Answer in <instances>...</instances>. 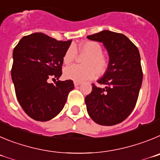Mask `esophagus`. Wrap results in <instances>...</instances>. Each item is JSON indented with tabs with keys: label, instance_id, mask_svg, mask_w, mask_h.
I'll use <instances>...</instances> for the list:
<instances>
[{
	"label": "esophagus",
	"instance_id": "esophagus-1",
	"mask_svg": "<svg viewBox=\"0 0 160 160\" xmlns=\"http://www.w3.org/2000/svg\"><path fill=\"white\" fill-rule=\"evenodd\" d=\"M80 84H81V82L80 81H77V80H75L74 81V85L75 86H79Z\"/></svg>",
	"mask_w": 160,
	"mask_h": 160
}]
</instances>
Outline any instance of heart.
Masks as SVG:
<instances>
[{"label": "heart", "instance_id": "obj_1", "mask_svg": "<svg viewBox=\"0 0 160 160\" xmlns=\"http://www.w3.org/2000/svg\"><path fill=\"white\" fill-rule=\"evenodd\" d=\"M79 50L81 53L86 54L83 59L84 65L72 64L65 68L64 77L69 80L83 81L96 77L97 73L102 75L108 67V60L103 54V48L100 43L96 41H83L79 44ZM77 50L73 44L70 45L65 51L63 61L65 64H69L76 59Z\"/></svg>", "mask_w": 160, "mask_h": 160}]
</instances>
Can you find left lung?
<instances>
[{"instance_id":"1","label":"left lung","mask_w":160,"mask_h":160,"mask_svg":"<svg viewBox=\"0 0 160 160\" xmlns=\"http://www.w3.org/2000/svg\"><path fill=\"white\" fill-rule=\"evenodd\" d=\"M87 38L103 43L109 56L108 69L97 80L106 87L92 83V92L85 97L88 113L98 124H117L128 118L137 102L143 81L139 50L125 35L108 30Z\"/></svg>"}]
</instances>
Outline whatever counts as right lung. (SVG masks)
Returning a JSON list of instances; mask_svg holds the SVG:
<instances>
[{
    "instance_id": "right-lung-1",
    "label": "right lung",
    "mask_w": 160,
    "mask_h": 160,
    "mask_svg": "<svg viewBox=\"0 0 160 160\" xmlns=\"http://www.w3.org/2000/svg\"><path fill=\"white\" fill-rule=\"evenodd\" d=\"M71 43L35 32L23 37L14 48L11 75L16 96L32 119L48 121L57 116L74 88L71 80L48 82L62 75L63 57Z\"/></svg>"
}]
</instances>
